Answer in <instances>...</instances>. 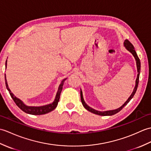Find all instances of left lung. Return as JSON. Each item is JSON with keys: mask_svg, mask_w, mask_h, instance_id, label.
<instances>
[{"mask_svg": "<svg viewBox=\"0 0 151 151\" xmlns=\"http://www.w3.org/2000/svg\"><path fill=\"white\" fill-rule=\"evenodd\" d=\"M123 45L125 47V48L127 50H128L129 52L132 53V55L134 56V59L136 60V66H137V71H138V75H137V78H136V85H135V86H134V90H133V92H132L131 95L130 96V97L128 98V99H127V101L125 103H124L123 105H122L121 106L119 107L118 109H115V110H106V111H99V110H95V109L91 108V107L89 106L85 103V101H84V99H83V92H82V90L81 89V99L82 104H83V106H84L87 110H88L89 112H92L93 114H98V115H99V116H103L114 115V114H116V113L119 112L120 110H121L123 108L124 106H126L127 105V103H128L130 101V100H131V99L133 98L134 96L135 93L136 92V90H137V88H138V86L139 73H140V68H141V63H140V60H139L138 56V55H137V53L135 51L134 47V46L129 42V41H128L127 39L125 40V41H124V43H123Z\"/></svg>", "mask_w": 151, "mask_h": 151, "instance_id": "8db88e82", "label": "left lung"}]
</instances>
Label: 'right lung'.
<instances>
[{
    "label": "right lung",
    "mask_w": 151,
    "mask_h": 151,
    "mask_svg": "<svg viewBox=\"0 0 151 151\" xmlns=\"http://www.w3.org/2000/svg\"><path fill=\"white\" fill-rule=\"evenodd\" d=\"M6 66H7V60L6 61ZM67 78H65L63 80L61 81V84L59 85L58 90L57 92L56 96L54 101H53L52 103L48 104V105H43V106H28L25 105V104L23 103L22 101H21V99H19L18 98L13 94V93L11 92V90L9 88L8 85L7 83V80H6V77L5 74V83H6V88L9 91V93L10 96L12 98L13 100L14 101L15 104L19 106V108L21 109L23 112H24L27 114H32V115H42V114H47L50 112L52 111V110H54L57 106H58V102L59 101V98H60V95H61V93L63 89V84H64L65 81Z\"/></svg>",
    "instance_id": "add662e5"
}]
</instances>
